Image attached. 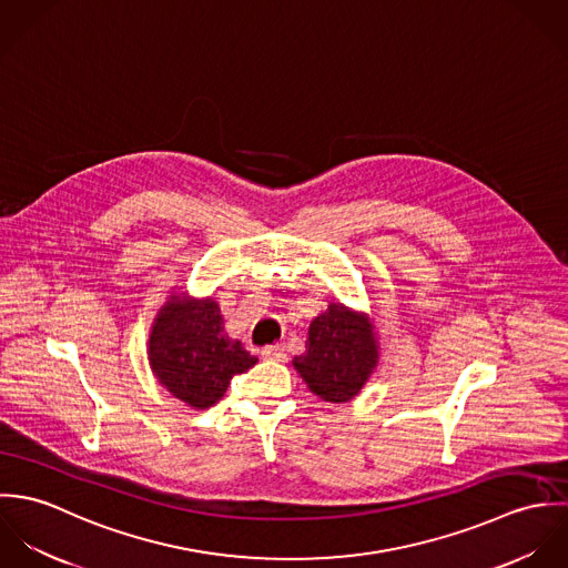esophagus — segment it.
Segmentation results:
<instances>
[{
    "label": "esophagus",
    "instance_id": "esophagus-1",
    "mask_svg": "<svg viewBox=\"0 0 568 568\" xmlns=\"http://www.w3.org/2000/svg\"><path fill=\"white\" fill-rule=\"evenodd\" d=\"M262 358H266V361H284L286 358V349L282 345H266V347H262Z\"/></svg>",
    "mask_w": 568,
    "mask_h": 568
}]
</instances>
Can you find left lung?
<instances>
[{
	"label": "left lung",
	"instance_id": "left-lung-1",
	"mask_svg": "<svg viewBox=\"0 0 568 568\" xmlns=\"http://www.w3.org/2000/svg\"><path fill=\"white\" fill-rule=\"evenodd\" d=\"M381 361V343L369 315L329 302L308 325L306 352L293 367L324 403H349L367 385Z\"/></svg>",
	"mask_w": 568,
	"mask_h": 568
}]
</instances>
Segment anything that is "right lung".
I'll use <instances>...</instances> for the list:
<instances>
[{"instance_id":"obj_1","label":"right lung","mask_w":568,"mask_h":568,"mask_svg":"<svg viewBox=\"0 0 568 568\" xmlns=\"http://www.w3.org/2000/svg\"><path fill=\"white\" fill-rule=\"evenodd\" d=\"M146 356L163 389L199 410L216 405L232 378L257 363L225 329L216 300L190 297L187 291H172L163 302L151 325Z\"/></svg>"}]
</instances>
